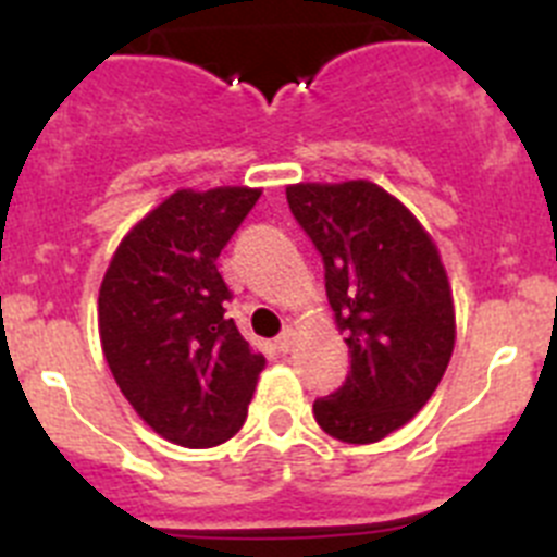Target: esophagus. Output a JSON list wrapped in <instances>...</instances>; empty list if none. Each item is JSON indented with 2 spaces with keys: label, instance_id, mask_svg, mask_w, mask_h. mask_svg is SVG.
Wrapping results in <instances>:
<instances>
[{
  "label": "esophagus",
  "instance_id": "34e87169",
  "mask_svg": "<svg viewBox=\"0 0 557 557\" xmlns=\"http://www.w3.org/2000/svg\"><path fill=\"white\" fill-rule=\"evenodd\" d=\"M293 346H295V332H293V329H284V332L275 337V348L287 354Z\"/></svg>",
  "mask_w": 557,
  "mask_h": 557
}]
</instances>
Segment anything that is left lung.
Here are the masks:
<instances>
[{
    "label": "left lung",
    "mask_w": 557,
    "mask_h": 557,
    "mask_svg": "<svg viewBox=\"0 0 557 557\" xmlns=\"http://www.w3.org/2000/svg\"><path fill=\"white\" fill-rule=\"evenodd\" d=\"M287 203L326 268L351 371L314 421L343 444H376L430 401L455 348V301L424 225L371 181L293 184Z\"/></svg>",
    "instance_id": "left-lung-1"
}]
</instances>
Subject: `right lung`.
I'll return each mask as SVG.
<instances>
[{"instance_id": "obj_1", "label": "right lung", "mask_w": 557, "mask_h": 557, "mask_svg": "<svg viewBox=\"0 0 557 557\" xmlns=\"http://www.w3.org/2000/svg\"><path fill=\"white\" fill-rule=\"evenodd\" d=\"M262 189H178L133 225L97 301L100 343L122 396L147 426L186 449L243 430L264 357L225 318L218 270Z\"/></svg>"}]
</instances>
